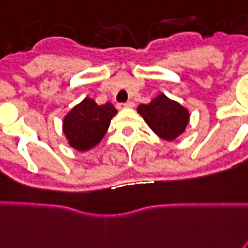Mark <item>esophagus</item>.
I'll use <instances>...</instances> for the list:
<instances>
[{"label": "esophagus", "mask_w": 248, "mask_h": 248, "mask_svg": "<svg viewBox=\"0 0 248 248\" xmlns=\"http://www.w3.org/2000/svg\"><path fill=\"white\" fill-rule=\"evenodd\" d=\"M132 107H134L133 102H125V103H120V105H119V108H132Z\"/></svg>", "instance_id": "obj_1"}]
</instances>
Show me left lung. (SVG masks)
Returning a JSON list of instances; mask_svg holds the SVG:
<instances>
[{
	"instance_id": "8db88e82",
	"label": "left lung",
	"mask_w": 248,
	"mask_h": 248,
	"mask_svg": "<svg viewBox=\"0 0 248 248\" xmlns=\"http://www.w3.org/2000/svg\"><path fill=\"white\" fill-rule=\"evenodd\" d=\"M137 111L154 133L166 141L176 140L185 132L186 125L189 124L190 114L187 108L163 93L150 103L140 105Z\"/></svg>"
}]
</instances>
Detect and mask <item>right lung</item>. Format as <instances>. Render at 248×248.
I'll list each match as a JSON object with an SVG mask.
<instances>
[{"label": "right lung", "mask_w": 248, "mask_h": 248, "mask_svg": "<svg viewBox=\"0 0 248 248\" xmlns=\"http://www.w3.org/2000/svg\"><path fill=\"white\" fill-rule=\"evenodd\" d=\"M118 114L112 103L97 105L86 97L63 119V133L68 145L78 151H88L98 145L110 126L111 119Z\"/></svg>", "instance_id": "right-lung-1"}]
</instances>
